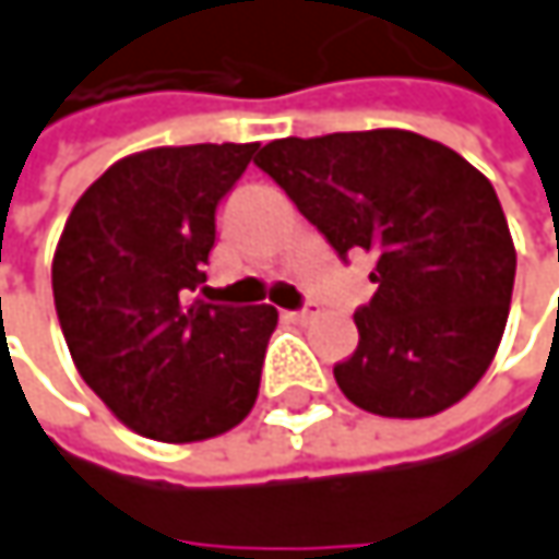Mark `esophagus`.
<instances>
[{"label": "esophagus", "instance_id": "34e87169", "mask_svg": "<svg viewBox=\"0 0 559 559\" xmlns=\"http://www.w3.org/2000/svg\"><path fill=\"white\" fill-rule=\"evenodd\" d=\"M317 317V304H307L304 310H287L284 313V320H290V323H310Z\"/></svg>", "mask_w": 559, "mask_h": 559}]
</instances>
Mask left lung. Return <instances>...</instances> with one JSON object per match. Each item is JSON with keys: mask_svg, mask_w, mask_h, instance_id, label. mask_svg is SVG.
<instances>
[{"mask_svg": "<svg viewBox=\"0 0 559 559\" xmlns=\"http://www.w3.org/2000/svg\"><path fill=\"white\" fill-rule=\"evenodd\" d=\"M255 166L345 259L371 252L374 297L355 310L358 348L338 390L386 419H426L464 400L502 342L515 246L480 169L413 130L287 136Z\"/></svg>", "mask_w": 559, "mask_h": 559, "instance_id": "1", "label": "left lung"}]
</instances>
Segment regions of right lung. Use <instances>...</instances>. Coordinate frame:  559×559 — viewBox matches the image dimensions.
<instances>
[{"label":"right lung","mask_w":559,"mask_h":559,"mask_svg":"<svg viewBox=\"0 0 559 559\" xmlns=\"http://www.w3.org/2000/svg\"><path fill=\"white\" fill-rule=\"evenodd\" d=\"M259 143L156 146L118 159L76 201L53 252V304L76 371L136 435L188 444L255 406L278 310L217 307L214 214Z\"/></svg>","instance_id":"right-lung-1"}]
</instances>
